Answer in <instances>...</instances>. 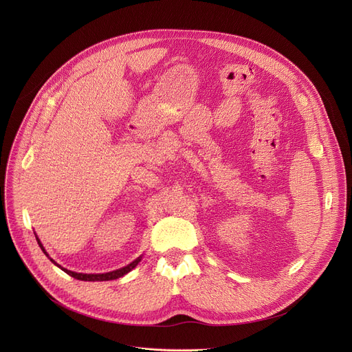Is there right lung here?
<instances>
[{
  "label": "right lung",
  "mask_w": 352,
  "mask_h": 352,
  "mask_svg": "<svg viewBox=\"0 0 352 352\" xmlns=\"http://www.w3.org/2000/svg\"><path fill=\"white\" fill-rule=\"evenodd\" d=\"M36 240H38V244H39V247L42 248V251L49 257V254L46 252L45 247L42 245V243H41V240L38 239V236H36ZM49 258H50V257H49ZM140 260H142V257L136 258V260H135L133 263H131L129 265H126V267H123V268H120V270H116V271H112V272H107V274H78V272H73V271L66 270V268H61L58 264H56V263L50 258V261H52L53 264H56L58 268H61L63 271H65L66 274H69L70 276H73V278H76V279H80V280H91V282H95V280H112V279H118V278L126 275L127 272H131V271L140 263Z\"/></svg>",
  "instance_id": "right-lung-1"
}]
</instances>
